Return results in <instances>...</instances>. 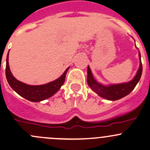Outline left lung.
Returning a JSON list of instances; mask_svg holds the SVG:
<instances>
[{
	"instance_id": "left-lung-1",
	"label": "left lung",
	"mask_w": 150,
	"mask_h": 150,
	"mask_svg": "<svg viewBox=\"0 0 150 150\" xmlns=\"http://www.w3.org/2000/svg\"><path fill=\"white\" fill-rule=\"evenodd\" d=\"M140 59V66L134 78L131 81L127 83H123L119 84H112V85L104 86L99 84L94 79L92 71L89 66L87 67V83L89 87L96 92L102 98L108 100H117L129 95L134 89L137 83L141 78L142 74V64L141 61V54H139Z\"/></svg>"
}]
</instances>
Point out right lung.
<instances>
[{"label":"right lung","mask_w":150,"mask_h":150,"mask_svg":"<svg viewBox=\"0 0 150 150\" xmlns=\"http://www.w3.org/2000/svg\"><path fill=\"white\" fill-rule=\"evenodd\" d=\"M69 68H68L61 77L55 81H51L48 84L43 85H28L24 83L18 81L12 75L9 69L8 65V53L6 58V76L7 81L11 87L18 94L27 100L32 102H40L45 99L50 98L60 89L61 86L64 84L66 78V74Z\"/></svg>","instance_id":"add662e5"}]
</instances>
